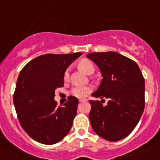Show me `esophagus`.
<instances>
[{
    "instance_id": "esophagus-1",
    "label": "esophagus",
    "mask_w": 160,
    "mask_h": 160,
    "mask_svg": "<svg viewBox=\"0 0 160 160\" xmlns=\"http://www.w3.org/2000/svg\"><path fill=\"white\" fill-rule=\"evenodd\" d=\"M79 101H80V102H84V101H86V100H84V99H80Z\"/></svg>"
}]
</instances>
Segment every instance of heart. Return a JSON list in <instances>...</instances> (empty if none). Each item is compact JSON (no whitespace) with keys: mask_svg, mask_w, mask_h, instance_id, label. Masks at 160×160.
<instances>
[{"mask_svg":"<svg viewBox=\"0 0 160 160\" xmlns=\"http://www.w3.org/2000/svg\"><path fill=\"white\" fill-rule=\"evenodd\" d=\"M78 65L83 71H85L88 75H91L95 71V65L91 60L88 59L80 60ZM68 78H69V69H67L64 73V80H68ZM90 91H91V87L90 86L79 85V86H75L71 90V94L77 98H85L90 94Z\"/></svg>","mask_w":160,"mask_h":160,"instance_id":"heart-1","label":"heart"}]
</instances>
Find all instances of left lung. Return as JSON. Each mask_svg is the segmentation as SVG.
Listing matches in <instances>:
<instances>
[{"label": "left lung", "mask_w": 160, "mask_h": 160, "mask_svg": "<svg viewBox=\"0 0 160 160\" xmlns=\"http://www.w3.org/2000/svg\"><path fill=\"white\" fill-rule=\"evenodd\" d=\"M97 65L102 80L90 100L89 114L94 131L108 141H118L127 137L139 123L144 109V79L134 60L113 52L86 55ZM104 98L109 99L104 107Z\"/></svg>", "instance_id": "left-lung-1"}]
</instances>
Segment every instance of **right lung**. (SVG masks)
<instances>
[{
    "instance_id": "1",
    "label": "right lung",
    "mask_w": 160,
    "mask_h": 160,
    "mask_svg": "<svg viewBox=\"0 0 160 160\" xmlns=\"http://www.w3.org/2000/svg\"><path fill=\"white\" fill-rule=\"evenodd\" d=\"M81 55L77 52L40 55L21 70L13 102L21 127L34 140L54 144L70 132L78 99L69 96L67 102L57 106L55 90L64 86L65 70Z\"/></svg>"
}]
</instances>
